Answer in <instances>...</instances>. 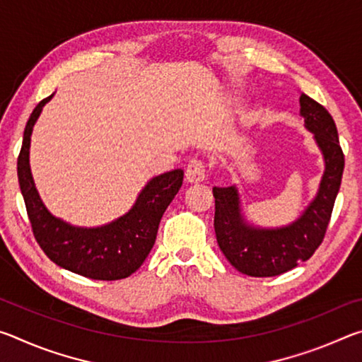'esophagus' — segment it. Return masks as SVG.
Instances as JSON below:
<instances>
[{
  "label": "esophagus",
  "mask_w": 362,
  "mask_h": 362,
  "mask_svg": "<svg viewBox=\"0 0 362 362\" xmlns=\"http://www.w3.org/2000/svg\"><path fill=\"white\" fill-rule=\"evenodd\" d=\"M206 179V166L199 159H192L185 170V180L188 183H199Z\"/></svg>",
  "instance_id": "1"
}]
</instances>
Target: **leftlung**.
Wrapping results in <instances>:
<instances>
[{"mask_svg":"<svg viewBox=\"0 0 362 362\" xmlns=\"http://www.w3.org/2000/svg\"><path fill=\"white\" fill-rule=\"evenodd\" d=\"M300 115L322 153L324 173L316 196L297 220L276 228L255 226L244 217L236 185L212 188L218 247L226 260L247 276H278L308 260L322 243L332 216L345 166L339 132L327 110L306 94H300Z\"/></svg>","mask_w":362,"mask_h":362,"instance_id":"8db88e82","label":"left lung"}]
</instances>
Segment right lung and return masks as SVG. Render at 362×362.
<instances>
[{"instance_id":"right-lung-1","label":"right lung","mask_w":362,"mask_h":362,"mask_svg":"<svg viewBox=\"0 0 362 362\" xmlns=\"http://www.w3.org/2000/svg\"><path fill=\"white\" fill-rule=\"evenodd\" d=\"M52 97L54 94L42 99L30 115L17 159L19 185L33 235L49 259L69 272L99 281L131 276L155 244L163 214L182 187L183 170L174 169L153 177L131 209L107 225L86 228L52 216L40 198L30 169L33 126Z\"/></svg>"}]
</instances>
